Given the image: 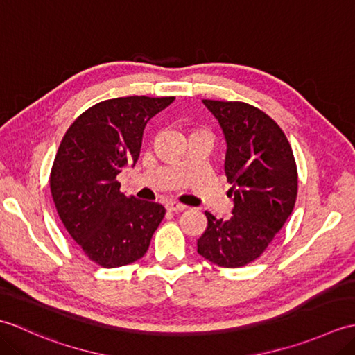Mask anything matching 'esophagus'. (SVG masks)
<instances>
[{"label": "esophagus", "mask_w": 355, "mask_h": 355, "mask_svg": "<svg viewBox=\"0 0 355 355\" xmlns=\"http://www.w3.org/2000/svg\"><path fill=\"white\" fill-rule=\"evenodd\" d=\"M166 209L171 210V212H183L186 206L180 205V202H175V201H169V202H166Z\"/></svg>", "instance_id": "esophagus-1"}]
</instances>
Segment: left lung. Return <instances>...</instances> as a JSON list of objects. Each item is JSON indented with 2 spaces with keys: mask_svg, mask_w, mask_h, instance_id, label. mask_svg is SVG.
<instances>
[{
  "mask_svg": "<svg viewBox=\"0 0 355 355\" xmlns=\"http://www.w3.org/2000/svg\"><path fill=\"white\" fill-rule=\"evenodd\" d=\"M220 123L227 150L224 172L232 184V216L205 212L207 229L198 253L225 268L258 259L284 227L297 197V168L284 131L266 112L244 102L205 99Z\"/></svg>",
  "mask_w": 355,
  "mask_h": 355,
  "instance_id": "1",
  "label": "left lung"
}]
</instances>
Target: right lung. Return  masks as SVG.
<instances>
[{
    "label": "right lung",
    "mask_w": 355,
    "mask_h": 355,
    "mask_svg": "<svg viewBox=\"0 0 355 355\" xmlns=\"http://www.w3.org/2000/svg\"><path fill=\"white\" fill-rule=\"evenodd\" d=\"M175 97L130 96L88 108L67 130L53 162L50 189L67 232L105 268L145 256L166 210L126 197L117 175L139 160L145 126Z\"/></svg>",
    "instance_id": "right-lung-1"
}]
</instances>
